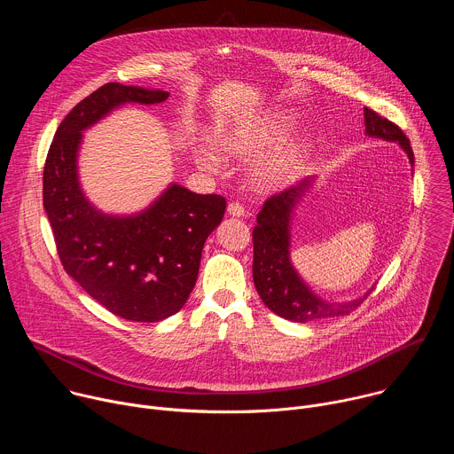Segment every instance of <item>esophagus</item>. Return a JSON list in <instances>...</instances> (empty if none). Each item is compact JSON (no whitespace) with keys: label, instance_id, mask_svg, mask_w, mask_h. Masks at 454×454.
<instances>
[{"label":"esophagus","instance_id":"esophagus-1","mask_svg":"<svg viewBox=\"0 0 454 454\" xmlns=\"http://www.w3.org/2000/svg\"><path fill=\"white\" fill-rule=\"evenodd\" d=\"M228 214H230L231 217H244L246 210H244V207H242L240 203H230V205H228Z\"/></svg>","mask_w":454,"mask_h":454}]
</instances>
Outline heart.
Wrapping results in <instances>:
<instances>
[{"instance_id":"obj_1","label":"heart","mask_w":454,"mask_h":454,"mask_svg":"<svg viewBox=\"0 0 454 454\" xmlns=\"http://www.w3.org/2000/svg\"><path fill=\"white\" fill-rule=\"evenodd\" d=\"M294 127V114L275 113L258 121L242 123L228 129V131H221L219 142L230 154L240 160H251L270 153L271 149L286 142ZM309 151L310 145L303 138L286 142L277 153H273L270 158L256 165L254 179L258 181V184H262L266 188L284 184L303 167ZM198 161L210 170H217L221 165L219 156L210 147H201L198 151Z\"/></svg>"}]
</instances>
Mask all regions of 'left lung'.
Here are the masks:
<instances>
[{
    "mask_svg": "<svg viewBox=\"0 0 454 454\" xmlns=\"http://www.w3.org/2000/svg\"><path fill=\"white\" fill-rule=\"evenodd\" d=\"M364 133L370 138H380L401 145L411 167L415 163L410 140L401 129L364 107ZM317 176H307L287 190L270 198L256 215L253 228V282L258 296L280 317L294 323H309L325 317L350 314L357 309L373 286L357 298L334 301L317 296L300 277L291 261V230L298 205L314 186Z\"/></svg>",
    "mask_w": 454,
    "mask_h": 454,
    "instance_id": "1",
    "label": "left lung"
}]
</instances>
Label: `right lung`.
Wrapping results in <instances>:
<instances>
[{"label":"right lung","mask_w":454,"mask_h":454,"mask_svg":"<svg viewBox=\"0 0 454 454\" xmlns=\"http://www.w3.org/2000/svg\"><path fill=\"white\" fill-rule=\"evenodd\" d=\"M167 98L168 91L120 82L98 88L60 121L43 172V205L64 270L93 300L129 321H161L186 303L226 200L170 183L140 212H102L81 184L79 151L82 133L114 109Z\"/></svg>","instance_id":"obj_1"}]
</instances>
